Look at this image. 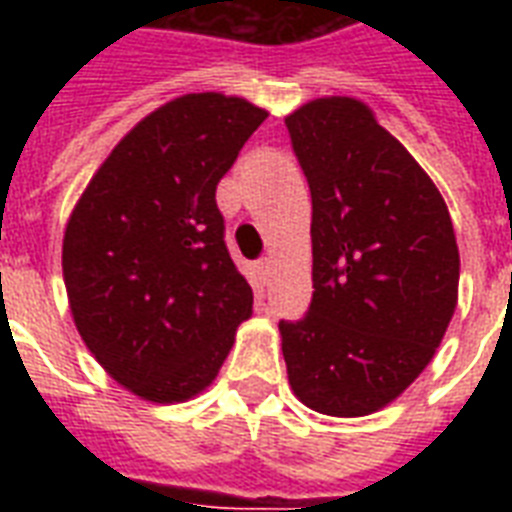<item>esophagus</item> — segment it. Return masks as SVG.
<instances>
[{"mask_svg": "<svg viewBox=\"0 0 512 512\" xmlns=\"http://www.w3.org/2000/svg\"><path fill=\"white\" fill-rule=\"evenodd\" d=\"M257 273H260L263 284L271 279V257H263V260H257Z\"/></svg>", "mask_w": 512, "mask_h": 512, "instance_id": "esophagus-1", "label": "esophagus"}]
</instances>
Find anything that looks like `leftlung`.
I'll return each instance as SVG.
<instances>
[{"label": "left lung", "mask_w": 512, "mask_h": 512, "mask_svg": "<svg viewBox=\"0 0 512 512\" xmlns=\"http://www.w3.org/2000/svg\"><path fill=\"white\" fill-rule=\"evenodd\" d=\"M284 124L313 201L311 308L279 321L289 385L316 412L364 417L420 377L452 321V217L364 103L311 100Z\"/></svg>", "instance_id": "8db88e82"}]
</instances>
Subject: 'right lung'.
Listing matches in <instances>:
<instances>
[{
    "label": "right lung",
    "instance_id": "obj_1",
    "mask_svg": "<svg viewBox=\"0 0 512 512\" xmlns=\"http://www.w3.org/2000/svg\"><path fill=\"white\" fill-rule=\"evenodd\" d=\"M265 116L217 92L170 100L124 135L71 212L63 279L76 329L148 401L207 388L252 313L215 191Z\"/></svg>",
    "mask_w": 512,
    "mask_h": 512
}]
</instances>
